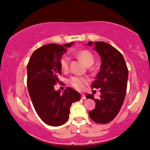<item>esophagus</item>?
<instances>
[{
    "label": "esophagus",
    "mask_w": 150,
    "mask_h": 150,
    "mask_svg": "<svg viewBox=\"0 0 150 150\" xmlns=\"http://www.w3.org/2000/svg\"><path fill=\"white\" fill-rule=\"evenodd\" d=\"M81 99H83V100L86 99V96H85V95H83V94L81 95Z\"/></svg>",
    "instance_id": "esophagus-1"
}]
</instances>
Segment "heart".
Segmentation results:
<instances>
[{
  "mask_svg": "<svg viewBox=\"0 0 150 150\" xmlns=\"http://www.w3.org/2000/svg\"><path fill=\"white\" fill-rule=\"evenodd\" d=\"M75 56L78 59H81L82 62L85 63L87 66H91L93 65L95 62V57L93 55L91 54L89 51L83 50H80L79 52H76ZM69 57L67 55H64L60 58L59 59V65L61 69L63 71H66L68 70L69 68ZM88 83V79L85 77H78V76H73L71 77L69 80V83L74 87L75 89L81 91L83 90L85 87V85H87Z\"/></svg>",
  "mask_w": 150,
  "mask_h": 150,
  "instance_id": "heart-1",
  "label": "heart"
}]
</instances>
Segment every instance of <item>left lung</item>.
Listing matches in <instances>:
<instances>
[{
  "instance_id": "left-lung-1",
  "label": "left lung",
  "mask_w": 150,
  "mask_h": 150,
  "mask_svg": "<svg viewBox=\"0 0 150 150\" xmlns=\"http://www.w3.org/2000/svg\"><path fill=\"white\" fill-rule=\"evenodd\" d=\"M89 42L88 45H92ZM95 49L100 55L102 64L91 88H100L99 98L88 94L86 98L93 99L95 108L88 112L91 119L98 124H107L120 111L125 98L128 70L123 55L111 45L104 42H95Z\"/></svg>"
}]
</instances>
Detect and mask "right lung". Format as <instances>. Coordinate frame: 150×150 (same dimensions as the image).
Segmentation results:
<instances>
[{
	"label": "right lung",
	"mask_w": 150,
	"mask_h": 150,
	"mask_svg": "<svg viewBox=\"0 0 150 150\" xmlns=\"http://www.w3.org/2000/svg\"><path fill=\"white\" fill-rule=\"evenodd\" d=\"M73 44H50L38 48L27 65L28 90L33 105L42 121L52 126L65 124L71 104L81 99L80 94L71 88L67 87L63 94L54 89L62 74L60 58Z\"/></svg>",
	"instance_id": "obj_1"
}]
</instances>
